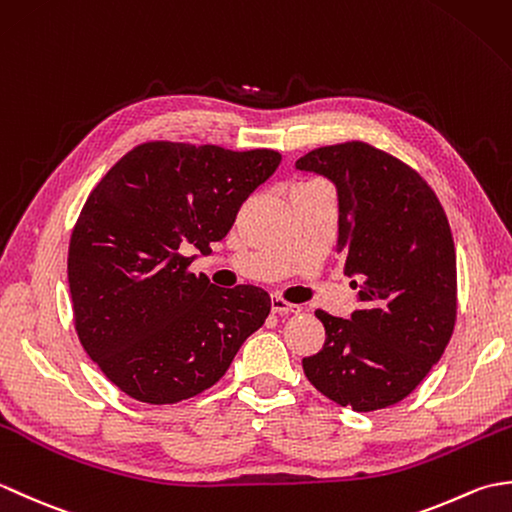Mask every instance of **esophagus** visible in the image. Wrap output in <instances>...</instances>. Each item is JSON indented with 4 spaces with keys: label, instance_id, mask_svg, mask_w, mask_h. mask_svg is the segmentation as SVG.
Instances as JSON below:
<instances>
[{
    "label": "esophagus",
    "instance_id": "1",
    "mask_svg": "<svg viewBox=\"0 0 512 512\" xmlns=\"http://www.w3.org/2000/svg\"><path fill=\"white\" fill-rule=\"evenodd\" d=\"M270 308H273L275 314H299L303 310L297 303H290L279 295H273V299H270Z\"/></svg>",
    "mask_w": 512,
    "mask_h": 512
}]
</instances>
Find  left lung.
<instances>
[{
  "label": "left lung",
  "mask_w": 512,
  "mask_h": 512,
  "mask_svg": "<svg viewBox=\"0 0 512 512\" xmlns=\"http://www.w3.org/2000/svg\"><path fill=\"white\" fill-rule=\"evenodd\" d=\"M297 169L334 182L336 253L361 288L352 319L317 310L325 343L303 358L323 396L354 411L396 405L440 361L458 314L451 226L438 195L407 162L363 140L312 149Z\"/></svg>",
  "instance_id": "obj_1"
}]
</instances>
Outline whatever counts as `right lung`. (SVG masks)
<instances>
[{
    "label": "right lung",
    "instance_id": "obj_1",
    "mask_svg": "<svg viewBox=\"0 0 512 512\" xmlns=\"http://www.w3.org/2000/svg\"><path fill=\"white\" fill-rule=\"evenodd\" d=\"M275 149L151 140L96 184L68 250L74 328L112 383L140 402L202 394L264 325L268 292L189 273L231 231L239 206L279 167Z\"/></svg>",
    "mask_w": 512,
    "mask_h": 512
}]
</instances>
